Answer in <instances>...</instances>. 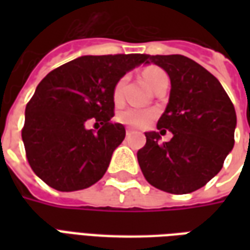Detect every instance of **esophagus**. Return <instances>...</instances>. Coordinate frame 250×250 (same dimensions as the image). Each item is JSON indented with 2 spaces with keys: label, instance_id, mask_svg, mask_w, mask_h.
Returning a JSON list of instances; mask_svg holds the SVG:
<instances>
[{
  "label": "esophagus",
  "instance_id": "esophagus-1",
  "mask_svg": "<svg viewBox=\"0 0 250 250\" xmlns=\"http://www.w3.org/2000/svg\"><path fill=\"white\" fill-rule=\"evenodd\" d=\"M134 132H135V131L132 130V128H130V127L125 128V134H127V135H131V134H134Z\"/></svg>",
  "mask_w": 250,
  "mask_h": 250
}]
</instances>
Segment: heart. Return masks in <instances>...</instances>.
<instances>
[{
	"mask_svg": "<svg viewBox=\"0 0 250 250\" xmlns=\"http://www.w3.org/2000/svg\"><path fill=\"white\" fill-rule=\"evenodd\" d=\"M142 76L145 79V82L150 85L151 88H154V85L157 84V82L159 79H162L163 76H166L165 71H162L161 68L158 66L150 65L143 69L142 72ZM125 79L122 77L120 80H118V83L115 84L114 87V100L116 103H120L122 99H123V87H125ZM157 116V111L152 108H139V107H130V108H125V111H122L119 114V120L122 123H125L127 125H131V127H138V128H142V127H146L151 123L154 118Z\"/></svg>",
	"mask_w": 250,
	"mask_h": 250,
	"instance_id": "1",
	"label": "heart"
}]
</instances>
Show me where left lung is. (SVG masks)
Returning <instances> with one entry per match:
<instances>
[{
	"instance_id": "obj_1",
	"label": "left lung",
	"mask_w": 250,
	"mask_h": 250,
	"mask_svg": "<svg viewBox=\"0 0 250 250\" xmlns=\"http://www.w3.org/2000/svg\"><path fill=\"white\" fill-rule=\"evenodd\" d=\"M167 72L171 89L168 104L158 120L159 132H146L138 162L147 182L171 194L198 190L220 173L234 146V105L221 83L204 66L182 55L151 56ZM166 129L173 138L161 144Z\"/></svg>"
}]
</instances>
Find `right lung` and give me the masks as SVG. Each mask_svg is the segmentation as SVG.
<instances>
[{
	"label": "right lung",
	"mask_w": 250,
	"mask_h": 250,
	"mask_svg": "<svg viewBox=\"0 0 250 250\" xmlns=\"http://www.w3.org/2000/svg\"><path fill=\"white\" fill-rule=\"evenodd\" d=\"M146 55L82 56L62 64L37 85L25 108L21 131L35 174L59 191L83 190L102 179L125 136L112 123L114 87ZM95 120L98 131L88 130Z\"/></svg>",
	"instance_id": "right-lung-1"
}]
</instances>
